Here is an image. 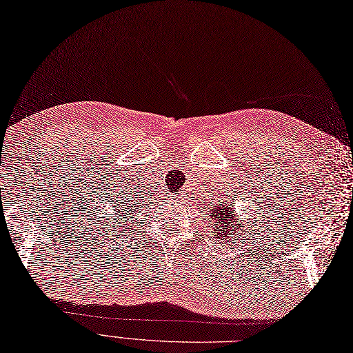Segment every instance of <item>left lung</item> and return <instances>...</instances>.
Here are the masks:
<instances>
[{
	"instance_id": "obj_1",
	"label": "left lung",
	"mask_w": 353,
	"mask_h": 353,
	"mask_svg": "<svg viewBox=\"0 0 353 353\" xmlns=\"http://www.w3.org/2000/svg\"><path fill=\"white\" fill-rule=\"evenodd\" d=\"M234 212H232V208L230 205H223L219 203V206H216L215 210L212 211L211 218L214 219V228H218V239H219V234L221 236H225L222 234L223 230L226 231L227 237H232V231L240 232V230L237 231V227H241L240 223L237 221H233L234 225L230 224V221L232 220Z\"/></svg>"
}]
</instances>
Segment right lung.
<instances>
[{"label":"right lung","mask_w":353,"mask_h":353,"mask_svg":"<svg viewBox=\"0 0 353 353\" xmlns=\"http://www.w3.org/2000/svg\"><path fill=\"white\" fill-rule=\"evenodd\" d=\"M126 206V205H125ZM119 214H125V210H123V208H122V210H119ZM125 216V215H123Z\"/></svg>","instance_id":"right-lung-1"}]
</instances>
